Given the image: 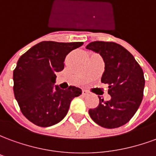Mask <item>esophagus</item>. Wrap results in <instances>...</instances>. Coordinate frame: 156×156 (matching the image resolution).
Listing matches in <instances>:
<instances>
[{"instance_id":"1","label":"esophagus","mask_w":156,"mask_h":156,"mask_svg":"<svg viewBox=\"0 0 156 156\" xmlns=\"http://www.w3.org/2000/svg\"><path fill=\"white\" fill-rule=\"evenodd\" d=\"M83 95L88 94V92L87 91V90H85V89H83Z\"/></svg>"}]
</instances>
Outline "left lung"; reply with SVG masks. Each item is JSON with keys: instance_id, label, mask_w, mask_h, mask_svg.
<instances>
[{"instance_id": "8db88e82", "label": "left lung", "mask_w": 156, "mask_h": 156, "mask_svg": "<svg viewBox=\"0 0 156 156\" xmlns=\"http://www.w3.org/2000/svg\"><path fill=\"white\" fill-rule=\"evenodd\" d=\"M87 49L98 53L105 62L101 82L108 84L110 100L99 98L97 108L89 115L96 124L107 129L124 125L134 115L144 95V73L134 56L121 45L108 41H93Z\"/></svg>"}]
</instances>
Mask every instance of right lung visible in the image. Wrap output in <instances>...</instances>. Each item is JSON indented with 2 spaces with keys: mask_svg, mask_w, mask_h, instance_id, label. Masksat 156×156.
<instances>
[{
  "mask_svg": "<svg viewBox=\"0 0 156 156\" xmlns=\"http://www.w3.org/2000/svg\"><path fill=\"white\" fill-rule=\"evenodd\" d=\"M83 42H39L19 58L13 71L14 95L28 120L41 127L58 124L67 115L71 101L82 94L74 86L61 89L56 73L64 68L66 56Z\"/></svg>",
  "mask_w": 156,
  "mask_h": 156,
  "instance_id": "add662e5",
  "label": "right lung"
}]
</instances>
